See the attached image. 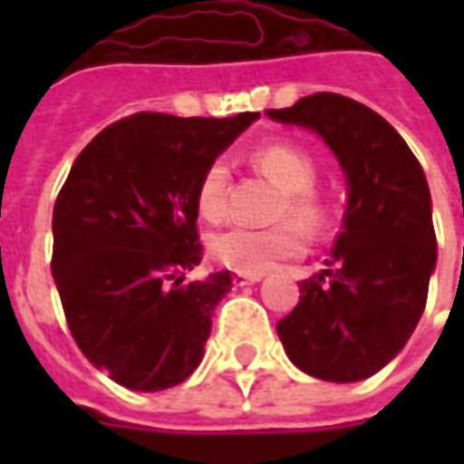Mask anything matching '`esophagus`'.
Listing matches in <instances>:
<instances>
[{
	"instance_id": "obj_1",
	"label": "esophagus",
	"mask_w": 464,
	"mask_h": 464,
	"mask_svg": "<svg viewBox=\"0 0 464 464\" xmlns=\"http://www.w3.org/2000/svg\"><path fill=\"white\" fill-rule=\"evenodd\" d=\"M261 278V273H236V276H233V283H236V285H251V283H258Z\"/></svg>"
}]
</instances>
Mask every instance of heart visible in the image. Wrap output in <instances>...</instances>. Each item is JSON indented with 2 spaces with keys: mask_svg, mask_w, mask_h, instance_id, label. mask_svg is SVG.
<instances>
[{
  "mask_svg": "<svg viewBox=\"0 0 464 464\" xmlns=\"http://www.w3.org/2000/svg\"><path fill=\"white\" fill-rule=\"evenodd\" d=\"M253 166L261 169L283 191V201L276 218L283 223L271 228H246L236 226L216 233L208 243L216 261L236 273H266L276 263L295 258L305 251V233L321 231L331 218V206L315 191L318 183V161L308 149L298 143L276 141L258 146L253 151ZM228 186L231 169L226 159H213L203 169L196 186V208L201 218L218 223L228 211ZM301 222L300 227L297 223Z\"/></svg>",
  "mask_w": 464,
  "mask_h": 464,
  "instance_id": "heart-1",
  "label": "heart"
}]
</instances>
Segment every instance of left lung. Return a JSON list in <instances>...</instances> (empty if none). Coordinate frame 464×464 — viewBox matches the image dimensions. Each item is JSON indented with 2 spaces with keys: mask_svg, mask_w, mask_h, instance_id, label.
I'll return each mask as SVG.
<instances>
[{
  "mask_svg": "<svg viewBox=\"0 0 464 464\" xmlns=\"http://www.w3.org/2000/svg\"><path fill=\"white\" fill-rule=\"evenodd\" d=\"M268 116L321 133L348 179L328 268L301 281L278 338L303 372L358 382L405 348L425 311L438 261L428 179L405 139L348 96L318 92Z\"/></svg>",
  "mask_w": 464,
  "mask_h": 464,
  "instance_id": "8db88e82",
  "label": "left lung"
}]
</instances>
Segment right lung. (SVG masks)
Returning a JSON list of instances; mask_svg holds the SVG:
<instances>
[{"mask_svg":"<svg viewBox=\"0 0 464 464\" xmlns=\"http://www.w3.org/2000/svg\"><path fill=\"white\" fill-rule=\"evenodd\" d=\"M126 116L76 156L56 196L52 273L66 325L94 368L153 392L198 368L231 273L183 283L201 263L196 186L258 119Z\"/></svg>","mask_w":464,"mask_h":464,"instance_id":"obj_1","label":"right lung"}]
</instances>
